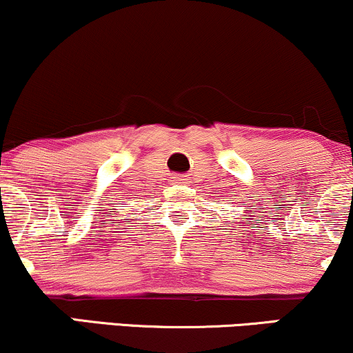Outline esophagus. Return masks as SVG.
<instances>
[{"instance_id":"1","label":"esophagus","mask_w":353,"mask_h":353,"mask_svg":"<svg viewBox=\"0 0 353 353\" xmlns=\"http://www.w3.org/2000/svg\"><path fill=\"white\" fill-rule=\"evenodd\" d=\"M184 182H185V179L182 176L172 177V184H184Z\"/></svg>"}]
</instances>
